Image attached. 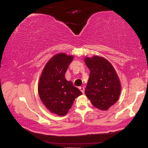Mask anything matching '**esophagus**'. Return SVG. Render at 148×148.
Wrapping results in <instances>:
<instances>
[{"mask_svg": "<svg viewBox=\"0 0 148 148\" xmlns=\"http://www.w3.org/2000/svg\"><path fill=\"white\" fill-rule=\"evenodd\" d=\"M79 88V90L82 91V93H84V92H85V88L84 87H80Z\"/></svg>", "mask_w": 148, "mask_h": 148, "instance_id": "obj_1", "label": "esophagus"}]
</instances>
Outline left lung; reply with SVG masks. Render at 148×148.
Returning a JSON list of instances; mask_svg holds the SVG:
<instances>
[{"label":"left lung","mask_w":148,"mask_h":148,"mask_svg":"<svg viewBox=\"0 0 148 148\" xmlns=\"http://www.w3.org/2000/svg\"><path fill=\"white\" fill-rule=\"evenodd\" d=\"M85 63L90 69L85 95L95 107L106 111L119 98L121 87L119 77L111 64L103 58H86Z\"/></svg>","instance_id":"1"}]
</instances>
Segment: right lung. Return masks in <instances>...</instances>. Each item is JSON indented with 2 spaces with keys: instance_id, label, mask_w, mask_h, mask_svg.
<instances>
[{
  "instance_id": "add662e5",
  "label": "right lung",
  "mask_w": 148,
  "mask_h": 148,
  "mask_svg": "<svg viewBox=\"0 0 148 148\" xmlns=\"http://www.w3.org/2000/svg\"><path fill=\"white\" fill-rule=\"evenodd\" d=\"M72 56L59 53L47 63L38 85L39 97L47 108L59 116L65 115L75 98L82 95L65 75L73 60Z\"/></svg>"
}]
</instances>
